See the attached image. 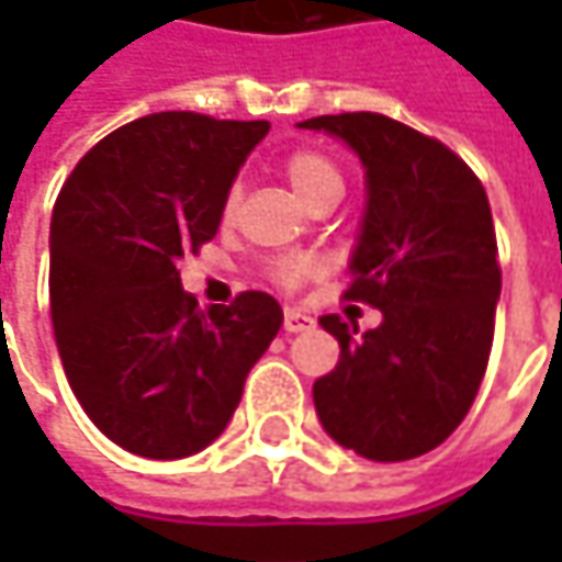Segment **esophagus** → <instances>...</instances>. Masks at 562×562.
Masks as SVG:
<instances>
[{
  "instance_id": "obj_1",
  "label": "esophagus",
  "mask_w": 562,
  "mask_h": 562,
  "mask_svg": "<svg viewBox=\"0 0 562 562\" xmlns=\"http://www.w3.org/2000/svg\"><path fill=\"white\" fill-rule=\"evenodd\" d=\"M315 325V318L310 313H303L300 306H288L284 310V331L291 335H300V331H310Z\"/></svg>"
}]
</instances>
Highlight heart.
<instances>
[{"instance_id": "b5f03b06", "label": "heart", "mask_w": 562, "mask_h": 562, "mask_svg": "<svg viewBox=\"0 0 562 562\" xmlns=\"http://www.w3.org/2000/svg\"><path fill=\"white\" fill-rule=\"evenodd\" d=\"M284 175H288L293 190L310 205L322 196H340L344 193V171L322 149L303 146V149L288 153ZM237 205H240V187H231L225 196V218H234ZM315 271H318V262L313 256H303V252H288V256H278L269 262V278L281 291H296L303 281L313 278Z\"/></svg>"}]
</instances>
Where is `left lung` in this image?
Segmentation results:
<instances>
[{"instance_id": "8db88e82", "label": "left lung", "mask_w": 562, "mask_h": 562, "mask_svg": "<svg viewBox=\"0 0 562 562\" xmlns=\"http://www.w3.org/2000/svg\"><path fill=\"white\" fill-rule=\"evenodd\" d=\"M300 127L347 140L366 165L369 203L344 296L384 315L366 335L340 315L318 318L340 362L313 384L315 413L366 460H413L457 431L485 378L501 296L485 187L441 140L378 112Z\"/></svg>"}]
</instances>
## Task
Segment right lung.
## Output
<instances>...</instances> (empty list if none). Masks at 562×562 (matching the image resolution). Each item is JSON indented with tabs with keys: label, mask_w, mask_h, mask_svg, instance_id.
<instances>
[{
	"label": "right lung",
	"mask_w": 562,
	"mask_h": 562,
	"mask_svg": "<svg viewBox=\"0 0 562 562\" xmlns=\"http://www.w3.org/2000/svg\"><path fill=\"white\" fill-rule=\"evenodd\" d=\"M269 121L156 112L77 162L53 209L49 313L68 384L99 431L146 460L215 441L284 313L262 291L196 310L178 262L218 231Z\"/></svg>",
	"instance_id": "right-lung-1"
}]
</instances>
